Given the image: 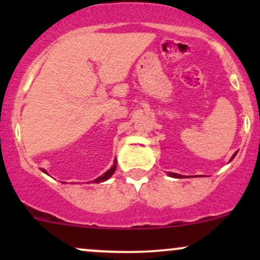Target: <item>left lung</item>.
Here are the masks:
<instances>
[{
  "label": "left lung",
  "instance_id": "obj_1",
  "mask_svg": "<svg viewBox=\"0 0 260 260\" xmlns=\"http://www.w3.org/2000/svg\"><path fill=\"white\" fill-rule=\"evenodd\" d=\"M236 154H237V153H235V154H234V156H232V159H234ZM169 175H170V176H172V177H176V178H181V177H182V175H177V174H171V172H170Z\"/></svg>",
  "mask_w": 260,
  "mask_h": 260
}]
</instances>
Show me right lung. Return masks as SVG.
Instances as JSON below:
<instances>
[{"mask_svg":"<svg viewBox=\"0 0 260 260\" xmlns=\"http://www.w3.org/2000/svg\"><path fill=\"white\" fill-rule=\"evenodd\" d=\"M115 171H116V161H115V165H113L112 168L109 170V171L105 172V174H104L103 176H100V177H99V178H96V180H94V182H95V183H99V182H104V181H106L107 178L111 177V176L113 175V172H115Z\"/></svg>","mask_w":260,"mask_h":260,"instance_id":"add662e5","label":"right lung"}]
</instances>
